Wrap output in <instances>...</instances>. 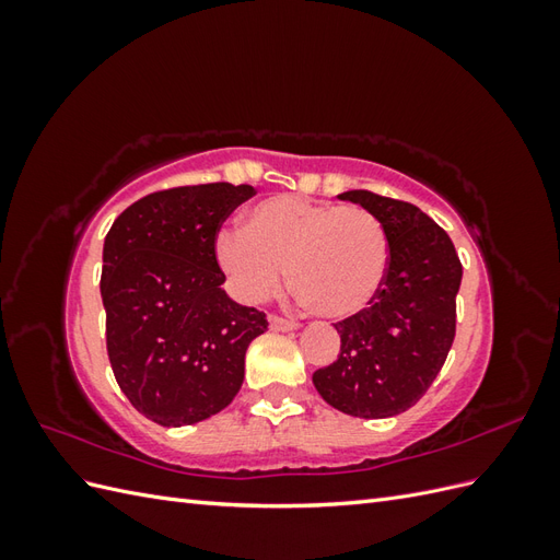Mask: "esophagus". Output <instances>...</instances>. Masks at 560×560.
<instances>
[{"label": "esophagus", "mask_w": 560, "mask_h": 560, "mask_svg": "<svg viewBox=\"0 0 560 560\" xmlns=\"http://www.w3.org/2000/svg\"><path fill=\"white\" fill-rule=\"evenodd\" d=\"M270 329L273 331H290V329H299V322L292 317H282V315H270Z\"/></svg>", "instance_id": "obj_1"}]
</instances>
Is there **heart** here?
<instances>
[{
    "mask_svg": "<svg viewBox=\"0 0 560 560\" xmlns=\"http://www.w3.org/2000/svg\"><path fill=\"white\" fill-rule=\"evenodd\" d=\"M214 257L243 301L280 292L287 268L306 306L331 319L362 313L389 270V238L362 206L317 202L294 194L254 206L241 229H222Z\"/></svg>",
    "mask_w": 560,
    "mask_h": 560,
    "instance_id": "heart-1",
    "label": "heart"
}]
</instances>
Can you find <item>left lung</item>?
Instances as JSON below:
<instances>
[{"label":"left lung","mask_w":560,"mask_h":560,"mask_svg":"<svg viewBox=\"0 0 560 560\" xmlns=\"http://www.w3.org/2000/svg\"><path fill=\"white\" fill-rule=\"evenodd\" d=\"M374 212L389 238V270L369 306L336 322L341 352L313 374L317 393L354 418L404 413L428 393L455 338L463 264L448 233L406 200L354 189L338 196Z\"/></svg>","instance_id":"obj_1"}]
</instances>
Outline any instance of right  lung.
I'll use <instances>...</instances> for the list:
<instances>
[{"instance_id": "1", "label": "right lung", "mask_w": 560, "mask_h": 560, "mask_svg": "<svg viewBox=\"0 0 560 560\" xmlns=\"http://www.w3.org/2000/svg\"><path fill=\"white\" fill-rule=\"evenodd\" d=\"M254 186H175L132 202L103 249L107 354L118 387L163 428L206 420L233 401L266 313L226 296L214 238Z\"/></svg>"}]
</instances>
